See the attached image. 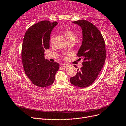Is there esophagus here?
Wrapping results in <instances>:
<instances>
[{"label":"esophagus","mask_w":126,"mask_h":126,"mask_svg":"<svg viewBox=\"0 0 126 126\" xmlns=\"http://www.w3.org/2000/svg\"><path fill=\"white\" fill-rule=\"evenodd\" d=\"M60 66L62 67H63V68H66L67 66H68V65L67 64H65V63H61L60 64Z\"/></svg>","instance_id":"34e87169"}]
</instances>
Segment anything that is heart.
<instances>
[{"instance_id":"b5f03b06","label":"heart","mask_w":126,"mask_h":126,"mask_svg":"<svg viewBox=\"0 0 126 126\" xmlns=\"http://www.w3.org/2000/svg\"><path fill=\"white\" fill-rule=\"evenodd\" d=\"M63 35L65 36L67 40L68 43H69V42H71V41L75 43V41L76 40V39H77V34H76V33L74 31H73V30H70V29L64 30L63 31ZM54 35L51 36L50 38V43H52V42L53 41V40H54ZM68 55H69V54H66L65 56H64V57H66Z\"/></svg>"}]
</instances>
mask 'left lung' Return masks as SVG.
<instances>
[{
	"mask_svg": "<svg viewBox=\"0 0 126 126\" xmlns=\"http://www.w3.org/2000/svg\"><path fill=\"white\" fill-rule=\"evenodd\" d=\"M81 27L82 43L77 56L83 58L80 70L70 79L71 84L80 88L90 86L97 78L106 60L105 42L99 29L86 20L72 22Z\"/></svg>",
	"mask_w": 126,
	"mask_h": 126,
	"instance_id": "obj_1",
	"label": "left lung"
}]
</instances>
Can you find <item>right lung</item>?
Segmentation results:
<instances>
[{
    "mask_svg": "<svg viewBox=\"0 0 126 126\" xmlns=\"http://www.w3.org/2000/svg\"><path fill=\"white\" fill-rule=\"evenodd\" d=\"M58 24L44 20L33 25L27 30L21 49V60L25 74L35 85L44 88L51 85L59 64L45 59L44 51L49 48L52 29Z\"/></svg>",
    "mask_w": 126,
    "mask_h": 126,
    "instance_id": "add662e5",
    "label": "right lung"
}]
</instances>
